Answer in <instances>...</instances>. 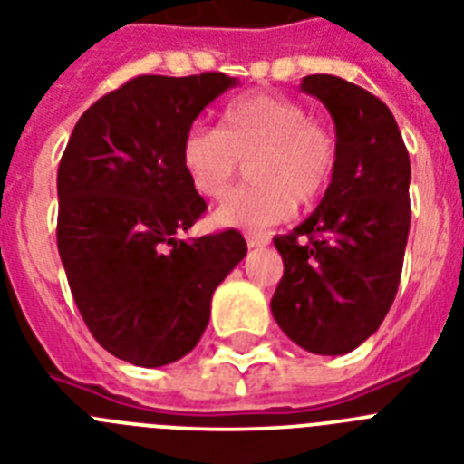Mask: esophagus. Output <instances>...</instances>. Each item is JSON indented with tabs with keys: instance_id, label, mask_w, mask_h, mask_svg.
<instances>
[{
	"instance_id": "1",
	"label": "esophagus",
	"mask_w": 464,
	"mask_h": 464,
	"mask_svg": "<svg viewBox=\"0 0 464 464\" xmlns=\"http://www.w3.org/2000/svg\"><path fill=\"white\" fill-rule=\"evenodd\" d=\"M245 240H247V247H252V250L266 247V245H269V236H265V233H247Z\"/></svg>"
}]
</instances>
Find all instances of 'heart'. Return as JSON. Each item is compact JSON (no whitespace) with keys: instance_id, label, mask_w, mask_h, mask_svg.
<instances>
[{"instance_id":"1","label":"heart","mask_w":464,"mask_h":464,"mask_svg":"<svg viewBox=\"0 0 464 464\" xmlns=\"http://www.w3.org/2000/svg\"><path fill=\"white\" fill-rule=\"evenodd\" d=\"M247 161L250 186L214 212V224L265 228L291 219L297 202H317L338 169L336 133L310 119L304 104L247 92L221 111L219 130L193 126L180 142V167L195 193L221 199Z\"/></svg>"}]
</instances>
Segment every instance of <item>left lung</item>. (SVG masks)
I'll use <instances>...</instances> for the list:
<instances>
[{
	"label": "left lung",
	"instance_id": "8db88e82",
	"mask_svg": "<svg viewBox=\"0 0 464 464\" xmlns=\"http://www.w3.org/2000/svg\"><path fill=\"white\" fill-rule=\"evenodd\" d=\"M300 90L329 109L338 169L317 209L276 236L284 278L271 314L314 355L367 341L398 293L410 233V157L391 109L338 75H304Z\"/></svg>",
	"mask_w": 464,
	"mask_h": 464
}]
</instances>
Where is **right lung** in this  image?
<instances>
[{
    "instance_id": "obj_1",
    "label": "right lung",
    "mask_w": 464,
    "mask_h": 464,
    "mask_svg": "<svg viewBox=\"0 0 464 464\" xmlns=\"http://www.w3.org/2000/svg\"><path fill=\"white\" fill-rule=\"evenodd\" d=\"M238 78L138 75L78 119L56 173V245L102 348L164 367L198 345L212 295L247 252L238 231L180 240L205 199L180 167L202 109Z\"/></svg>"
}]
</instances>
